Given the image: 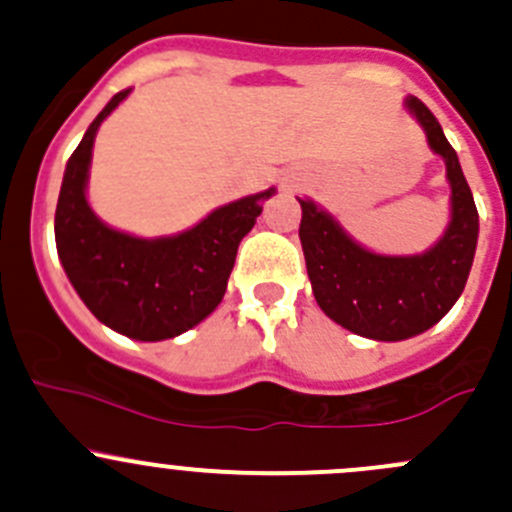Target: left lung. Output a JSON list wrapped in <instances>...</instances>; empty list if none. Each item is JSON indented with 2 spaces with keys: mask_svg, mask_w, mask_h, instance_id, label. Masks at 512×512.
<instances>
[{
  "mask_svg": "<svg viewBox=\"0 0 512 512\" xmlns=\"http://www.w3.org/2000/svg\"><path fill=\"white\" fill-rule=\"evenodd\" d=\"M428 146L446 160L451 183V223L446 235L423 255H376L356 245L332 215L312 200L302 205V240L307 275L322 312L359 337L401 342L446 317L466 287L478 242V210L456 151L446 141L421 98H406Z\"/></svg>",
  "mask_w": 512,
  "mask_h": 512,
  "instance_id": "8db88e82",
  "label": "left lung"
}]
</instances>
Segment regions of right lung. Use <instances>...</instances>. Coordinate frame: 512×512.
Instances as JSON below:
<instances>
[{"instance_id":"obj_1","label":"right lung","mask_w":512,"mask_h":512,"mask_svg":"<svg viewBox=\"0 0 512 512\" xmlns=\"http://www.w3.org/2000/svg\"><path fill=\"white\" fill-rule=\"evenodd\" d=\"M128 91L106 103L71 153L54 235L66 277L98 322L131 339L160 342L193 329L223 302L237 245L275 188L223 205L173 237L143 240L103 225L86 200L91 148L101 121Z\"/></svg>"}]
</instances>
